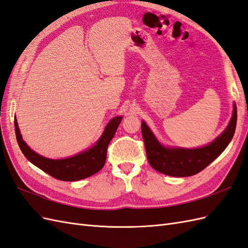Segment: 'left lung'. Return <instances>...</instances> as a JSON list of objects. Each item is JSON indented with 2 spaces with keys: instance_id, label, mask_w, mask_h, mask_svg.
I'll return each mask as SVG.
<instances>
[{
  "instance_id": "left-lung-1",
  "label": "left lung",
  "mask_w": 248,
  "mask_h": 248,
  "mask_svg": "<svg viewBox=\"0 0 248 248\" xmlns=\"http://www.w3.org/2000/svg\"><path fill=\"white\" fill-rule=\"evenodd\" d=\"M237 125V106L233 104L232 116L225 130L215 140L199 148L166 147L159 143L147 124L142 121V136L146 155L153 169L174 177L192 176L202 171L215 160L230 144Z\"/></svg>"
}]
</instances>
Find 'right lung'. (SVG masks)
<instances>
[{
    "label": "right lung",
    "mask_w": 248,
    "mask_h": 248,
    "mask_svg": "<svg viewBox=\"0 0 248 248\" xmlns=\"http://www.w3.org/2000/svg\"><path fill=\"white\" fill-rule=\"evenodd\" d=\"M122 118V116L112 118L106 125L102 136L90 149L80 152L74 156L62 159L45 157L33 151L24 142L16 119H15L16 136L19 148L30 163L56 179L63 180V182H77V180L93 175L103 168L108 144L115 136Z\"/></svg>",
    "instance_id": "obj_1"
}]
</instances>
